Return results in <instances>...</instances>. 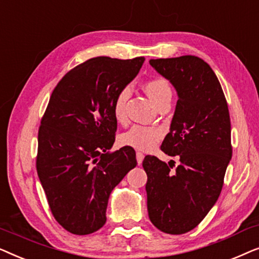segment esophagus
Listing matches in <instances>:
<instances>
[{"instance_id":"obj_1","label":"esophagus","mask_w":259,"mask_h":259,"mask_svg":"<svg viewBox=\"0 0 259 259\" xmlns=\"http://www.w3.org/2000/svg\"><path fill=\"white\" fill-rule=\"evenodd\" d=\"M144 157L145 155L141 153V152H137V161H138V164H141V162H143V160H144Z\"/></svg>"}]
</instances>
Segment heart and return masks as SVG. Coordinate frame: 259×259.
Wrapping results in <instances>:
<instances>
[{
    "instance_id": "1",
    "label": "heart",
    "mask_w": 259,
    "mask_h": 259,
    "mask_svg": "<svg viewBox=\"0 0 259 259\" xmlns=\"http://www.w3.org/2000/svg\"><path fill=\"white\" fill-rule=\"evenodd\" d=\"M145 92L154 105L171 100L172 91L167 81L162 77H154L145 82ZM130 98V88L125 87L116 94L113 101V114L118 121H122L126 116V102ZM162 137V131L158 127H146L136 125L132 128L120 136V144L140 151H147L153 148Z\"/></svg>"
}]
</instances>
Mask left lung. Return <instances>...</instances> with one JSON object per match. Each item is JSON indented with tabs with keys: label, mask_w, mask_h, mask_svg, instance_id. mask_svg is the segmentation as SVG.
I'll use <instances>...</instances> for the list:
<instances>
[{
	"label": "left lung",
	"mask_w": 259,
	"mask_h": 259,
	"mask_svg": "<svg viewBox=\"0 0 259 259\" xmlns=\"http://www.w3.org/2000/svg\"><path fill=\"white\" fill-rule=\"evenodd\" d=\"M150 65L178 94L160 148L178 155L180 165L171 172L169 162L145 157L148 217L160 231L182 235L203 221L221 194L232 157L229 108L218 77L198 56L151 59Z\"/></svg>",
	"instance_id": "1"
}]
</instances>
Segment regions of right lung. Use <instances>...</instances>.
Masks as SVG:
<instances>
[{"label": "right lung", "instance_id": "1", "mask_svg": "<svg viewBox=\"0 0 259 259\" xmlns=\"http://www.w3.org/2000/svg\"><path fill=\"white\" fill-rule=\"evenodd\" d=\"M144 61L90 59L69 70L49 99L38 130L37 175L54 218L74 235L105 225L109 194L137 166L132 147L109 150L116 132L113 101Z\"/></svg>", "mask_w": 259, "mask_h": 259}]
</instances>
